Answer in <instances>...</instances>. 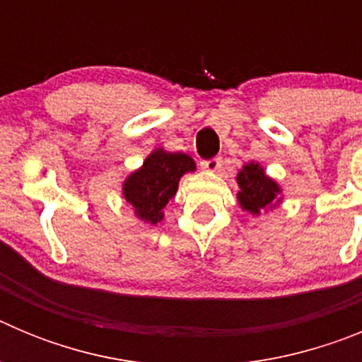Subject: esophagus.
Listing matches in <instances>:
<instances>
[{
    "mask_svg": "<svg viewBox=\"0 0 362 362\" xmlns=\"http://www.w3.org/2000/svg\"><path fill=\"white\" fill-rule=\"evenodd\" d=\"M201 166H203L204 170L209 172H217L223 166V159L221 158H212V159H206V161L201 163Z\"/></svg>",
    "mask_w": 362,
    "mask_h": 362,
    "instance_id": "1",
    "label": "esophagus"
}]
</instances>
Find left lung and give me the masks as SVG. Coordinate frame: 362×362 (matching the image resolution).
<instances>
[{"instance_id":"obj_1","label":"left lung","mask_w":362,"mask_h":362,"mask_svg":"<svg viewBox=\"0 0 362 362\" xmlns=\"http://www.w3.org/2000/svg\"><path fill=\"white\" fill-rule=\"evenodd\" d=\"M238 201L245 212L259 216L261 212L276 209L283 201L277 181L267 175L259 163H246L238 174Z\"/></svg>"}]
</instances>
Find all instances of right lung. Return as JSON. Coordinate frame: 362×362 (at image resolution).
I'll return each instance as SVG.
<instances>
[{
    "label": "right lung",
    "instance_id": "obj_1",
    "mask_svg": "<svg viewBox=\"0 0 362 362\" xmlns=\"http://www.w3.org/2000/svg\"><path fill=\"white\" fill-rule=\"evenodd\" d=\"M194 170L196 161L190 156L166 152L159 146L124 179L123 197L134 209L136 217L148 225H158L165 217L163 209L177 192L179 179Z\"/></svg>",
    "mask_w": 362,
    "mask_h": 362
}]
</instances>
